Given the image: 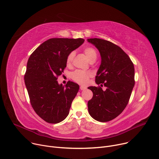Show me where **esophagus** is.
<instances>
[{
    "mask_svg": "<svg viewBox=\"0 0 159 159\" xmlns=\"http://www.w3.org/2000/svg\"><path fill=\"white\" fill-rule=\"evenodd\" d=\"M86 87L83 86H80V90H86Z\"/></svg>",
    "mask_w": 159,
    "mask_h": 159,
    "instance_id": "esophagus-1",
    "label": "esophagus"
}]
</instances>
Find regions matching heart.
<instances>
[{
  "label": "heart",
  "instance_id": "b5f03b06",
  "mask_svg": "<svg viewBox=\"0 0 159 159\" xmlns=\"http://www.w3.org/2000/svg\"><path fill=\"white\" fill-rule=\"evenodd\" d=\"M83 52L85 55L87 56L88 59H89L90 62L93 63L95 62L97 59V52L96 50L91 47H88L84 48ZM75 53L74 51L70 52L66 58V64L69 66L71 64ZM92 76V72L89 70H76L71 74L72 80L80 84H86L89 82V80L90 77Z\"/></svg>",
  "mask_w": 159,
  "mask_h": 159
}]
</instances>
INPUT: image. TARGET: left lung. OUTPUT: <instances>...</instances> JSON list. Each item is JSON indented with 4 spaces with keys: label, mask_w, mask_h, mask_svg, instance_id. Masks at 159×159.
Here are the masks:
<instances>
[{
    "label": "left lung",
    "mask_w": 159,
    "mask_h": 159,
    "mask_svg": "<svg viewBox=\"0 0 159 159\" xmlns=\"http://www.w3.org/2000/svg\"><path fill=\"white\" fill-rule=\"evenodd\" d=\"M101 56V64L95 77L97 84L106 87L103 91L99 86L88 89L93 97L88 102L90 115L100 122L110 121L125 110L134 85V68L129 57L117 45L103 39H89Z\"/></svg>",
    "instance_id": "1"
}]
</instances>
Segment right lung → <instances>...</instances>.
<instances>
[{"label":"right lung","instance_id":"1","mask_svg":"<svg viewBox=\"0 0 159 159\" xmlns=\"http://www.w3.org/2000/svg\"><path fill=\"white\" fill-rule=\"evenodd\" d=\"M84 41L50 39L35 49L28 59L25 83L30 103L34 112L47 122L56 124L69 114L79 85L69 81L64 87L57 80L66 67L68 54Z\"/></svg>","mask_w":159,"mask_h":159}]
</instances>
